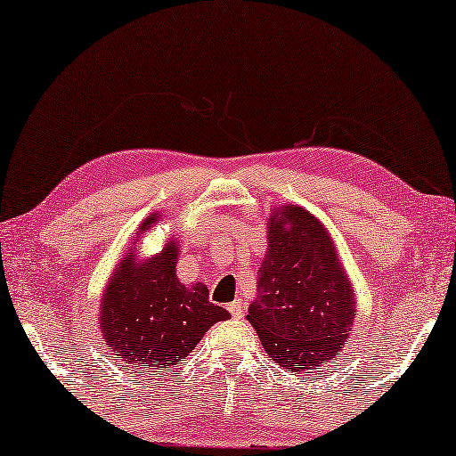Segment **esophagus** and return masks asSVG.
<instances>
[{"instance_id":"esophagus-1","label":"esophagus","mask_w":456,"mask_h":456,"mask_svg":"<svg viewBox=\"0 0 456 456\" xmlns=\"http://www.w3.org/2000/svg\"><path fill=\"white\" fill-rule=\"evenodd\" d=\"M228 311H230V315L234 317V320H240V317L245 315V303H242L240 298H236V301L228 305Z\"/></svg>"}]
</instances>
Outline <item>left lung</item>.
<instances>
[{
	"label": "left lung",
	"instance_id": "1",
	"mask_svg": "<svg viewBox=\"0 0 456 456\" xmlns=\"http://www.w3.org/2000/svg\"><path fill=\"white\" fill-rule=\"evenodd\" d=\"M267 239L247 320L284 370H317L334 359L351 332L353 286L326 228L307 209H280L270 217Z\"/></svg>",
	"mask_w": 456,
	"mask_h": 456
}]
</instances>
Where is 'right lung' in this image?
Returning <instances> with one entry per match:
<instances>
[{
  "label": "right lung",
  "instance_id": "right-lung-1",
  "mask_svg": "<svg viewBox=\"0 0 456 456\" xmlns=\"http://www.w3.org/2000/svg\"><path fill=\"white\" fill-rule=\"evenodd\" d=\"M158 214L141 230L151 228ZM176 242L151 261L128 255L108 284L102 305V334L122 370H167L178 365L216 322L230 314L209 301L208 286L186 289L176 278Z\"/></svg>",
  "mask_w": 456,
  "mask_h": 456
}]
</instances>
